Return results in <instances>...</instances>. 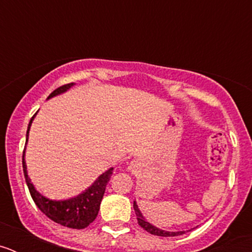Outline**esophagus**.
Wrapping results in <instances>:
<instances>
[{
	"mask_svg": "<svg viewBox=\"0 0 252 252\" xmlns=\"http://www.w3.org/2000/svg\"><path fill=\"white\" fill-rule=\"evenodd\" d=\"M136 168H139V164H137L136 161H132L130 164V166H128V169H130L131 171H135L136 170Z\"/></svg>",
	"mask_w": 252,
	"mask_h": 252,
	"instance_id": "1",
	"label": "esophagus"
}]
</instances>
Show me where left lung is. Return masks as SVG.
<instances>
[{"instance_id": "left-lung-1", "label": "left lung", "mask_w": 252, "mask_h": 252, "mask_svg": "<svg viewBox=\"0 0 252 252\" xmlns=\"http://www.w3.org/2000/svg\"><path fill=\"white\" fill-rule=\"evenodd\" d=\"M133 209H135V213H136L137 223H139L140 226L144 228V230L148 231L149 233H151V235L162 236V237H170V236H179V235H183V233H186L184 231H178V232H169V231L160 230V228H158V227H155V226H153L151 223H149L145 218H144L142 213L140 212V209H139V207H137L136 202H133Z\"/></svg>"}]
</instances>
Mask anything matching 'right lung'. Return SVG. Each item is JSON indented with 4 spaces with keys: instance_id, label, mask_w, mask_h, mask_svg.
I'll list each match as a JSON object with an SVG mask.
<instances>
[{
    "instance_id": "obj_1",
    "label": "right lung",
    "mask_w": 252,
    "mask_h": 252,
    "mask_svg": "<svg viewBox=\"0 0 252 252\" xmlns=\"http://www.w3.org/2000/svg\"><path fill=\"white\" fill-rule=\"evenodd\" d=\"M72 86L73 83H69L59 87L54 92H51L49 94L48 99L54 97V95L60 94V93H64ZM35 115L31 117L30 122H29L28 132H26V142H28L29 131H30V126L32 124ZM22 168H24L26 184H28L30 194L32 197V201L35 202L37 208L46 217L50 218L51 221L57 222V223L62 224V226L69 227V228H78V230L86 228L87 226H90L95 220V217L98 215L99 206H101L104 190H106V186L113 171V168L104 171L103 174L99 175L98 179L95 180L90 188L86 189V192L77 195V197L66 199V201H51V199H48V198L40 194L35 189V187L32 186V183H31L30 178L28 175V170H26L25 150H24V154H22Z\"/></svg>"
}]
</instances>
